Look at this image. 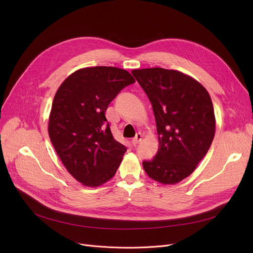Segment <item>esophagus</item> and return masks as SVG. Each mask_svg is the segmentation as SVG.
I'll return each mask as SVG.
<instances>
[{"instance_id": "obj_1", "label": "esophagus", "mask_w": 253, "mask_h": 253, "mask_svg": "<svg viewBox=\"0 0 253 253\" xmlns=\"http://www.w3.org/2000/svg\"><path fill=\"white\" fill-rule=\"evenodd\" d=\"M141 139H142V135H141V133H137L136 135H135V137L132 139V144L133 145H137L140 141H141Z\"/></svg>"}]
</instances>
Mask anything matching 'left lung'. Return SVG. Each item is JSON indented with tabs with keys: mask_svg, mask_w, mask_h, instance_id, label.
<instances>
[{
	"mask_svg": "<svg viewBox=\"0 0 253 253\" xmlns=\"http://www.w3.org/2000/svg\"><path fill=\"white\" fill-rule=\"evenodd\" d=\"M149 97L155 115L159 149L142 162L156 181L173 184L193 173L215 133L213 104L193 78L162 68L131 72Z\"/></svg>",
	"mask_w": 253,
	"mask_h": 253,
	"instance_id": "obj_1",
	"label": "left lung"
}]
</instances>
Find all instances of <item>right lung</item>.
<instances>
[{
	"label": "right lung",
	"instance_id": "obj_1",
	"mask_svg": "<svg viewBox=\"0 0 253 253\" xmlns=\"http://www.w3.org/2000/svg\"><path fill=\"white\" fill-rule=\"evenodd\" d=\"M133 83L125 70L86 68L66 78L53 99L50 140L66 170L87 187L111 179L122 162L127 149L114 138L105 111Z\"/></svg>",
	"mask_w": 253,
	"mask_h": 253
}]
</instances>
